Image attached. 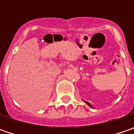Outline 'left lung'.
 <instances>
[{"instance_id": "left-lung-1", "label": "left lung", "mask_w": 134, "mask_h": 134, "mask_svg": "<svg viewBox=\"0 0 134 134\" xmlns=\"http://www.w3.org/2000/svg\"><path fill=\"white\" fill-rule=\"evenodd\" d=\"M84 102H85L86 104H88V105L90 106V107H92V105H91V104H90V103H89V102H87V101H86V100H84Z\"/></svg>"}]
</instances>
